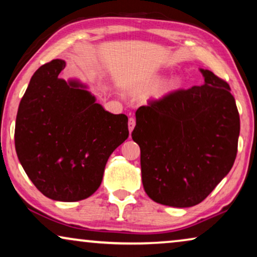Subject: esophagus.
Returning a JSON list of instances; mask_svg holds the SVG:
<instances>
[{"label": "esophagus", "instance_id": "esophagus-1", "mask_svg": "<svg viewBox=\"0 0 257 257\" xmlns=\"http://www.w3.org/2000/svg\"><path fill=\"white\" fill-rule=\"evenodd\" d=\"M135 126H136V119L135 118H130L128 119V131H130V133L133 131Z\"/></svg>", "mask_w": 257, "mask_h": 257}]
</instances>
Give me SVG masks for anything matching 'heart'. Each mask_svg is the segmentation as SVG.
<instances>
[{"label": "heart", "mask_w": 257, "mask_h": 257, "mask_svg": "<svg viewBox=\"0 0 257 257\" xmlns=\"http://www.w3.org/2000/svg\"><path fill=\"white\" fill-rule=\"evenodd\" d=\"M161 83V77H154L153 79H151L146 84H144L143 86H140L138 91L140 92H147V91H151L159 85ZM181 87V82L178 78H173L168 82H165L163 85H160L158 89L154 91V97L156 98H163L167 94H170L174 91L179 90Z\"/></svg>", "instance_id": "heart-1"}]
</instances>
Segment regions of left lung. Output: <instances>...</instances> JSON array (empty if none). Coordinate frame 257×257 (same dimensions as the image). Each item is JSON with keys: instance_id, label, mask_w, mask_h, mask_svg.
I'll return each instance as SVG.
<instances>
[{"instance_id": "1", "label": "left lung", "mask_w": 257, "mask_h": 257, "mask_svg": "<svg viewBox=\"0 0 257 257\" xmlns=\"http://www.w3.org/2000/svg\"><path fill=\"white\" fill-rule=\"evenodd\" d=\"M205 84L177 90L136 112L143 186L165 206H195L229 173L240 115L227 82L200 69Z\"/></svg>"}]
</instances>
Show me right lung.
Segmentation results:
<instances>
[{
	"label": "right lung",
	"mask_w": 257,
	"mask_h": 257,
	"mask_svg": "<svg viewBox=\"0 0 257 257\" xmlns=\"http://www.w3.org/2000/svg\"><path fill=\"white\" fill-rule=\"evenodd\" d=\"M54 59L31 77L21 100L15 147L23 170L42 194L73 202L99 188L108 158L128 137V119L96 103L77 79L59 78Z\"/></svg>",
	"instance_id": "add662e5"
}]
</instances>
